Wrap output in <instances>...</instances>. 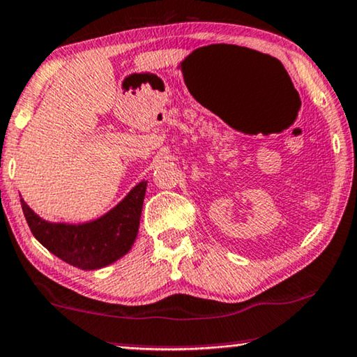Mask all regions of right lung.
Masks as SVG:
<instances>
[{"mask_svg":"<svg viewBox=\"0 0 357 357\" xmlns=\"http://www.w3.org/2000/svg\"><path fill=\"white\" fill-rule=\"evenodd\" d=\"M146 183L140 181L116 207L84 223H54L37 215L24 199L21 206L32 235L42 246L75 268L94 271L130 251L139 234Z\"/></svg>","mask_w":357,"mask_h":357,"instance_id":"obj_1","label":"right lung"}]
</instances>
